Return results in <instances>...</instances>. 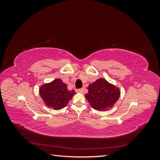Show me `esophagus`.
Listing matches in <instances>:
<instances>
[{
    "mask_svg": "<svg viewBox=\"0 0 160 160\" xmlns=\"http://www.w3.org/2000/svg\"><path fill=\"white\" fill-rule=\"evenodd\" d=\"M76 91L77 92V93H83V91H84V89H77L76 90Z\"/></svg>",
    "mask_w": 160,
    "mask_h": 160,
    "instance_id": "obj_1",
    "label": "esophagus"
}]
</instances>
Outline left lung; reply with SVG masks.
I'll return each instance as SVG.
<instances>
[{
    "instance_id": "8db88e82",
    "label": "left lung",
    "mask_w": 160,
    "mask_h": 160,
    "mask_svg": "<svg viewBox=\"0 0 160 160\" xmlns=\"http://www.w3.org/2000/svg\"><path fill=\"white\" fill-rule=\"evenodd\" d=\"M88 89L85 98L92 108L98 111H106L111 108L120 97L119 89L103 78L90 84Z\"/></svg>"
}]
</instances>
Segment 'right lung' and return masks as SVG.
Listing matches in <instances>:
<instances>
[{"instance_id": "1", "label": "right lung", "mask_w": 160, "mask_h": 160, "mask_svg": "<svg viewBox=\"0 0 160 160\" xmlns=\"http://www.w3.org/2000/svg\"><path fill=\"white\" fill-rule=\"evenodd\" d=\"M39 94L47 107L59 110L65 107L75 92L73 89L69 90L61 79H57L41 85Z\"/></svg>"}]
</instances>
